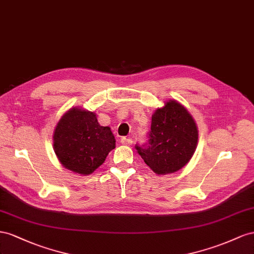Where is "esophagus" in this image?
Wrapping results in <instances>:
<instances>
[{
	"label": "esophagus",
	"mask_w": 254,
	"mask_h": 254,
	"mask_svg": "<svg viewBox=\"0 0 254 254\" xmlns=\"http://www.w3.org/2000/svg\"><path fill=\"white\" fill-rule=\"evenodd\" d=\"M120 141L122 144H126V146H129V144H132V142H133V140L131 138H127V137H122Z\"/></svg>",
	"instance_id": "esophagus-1"
}]
</instances>
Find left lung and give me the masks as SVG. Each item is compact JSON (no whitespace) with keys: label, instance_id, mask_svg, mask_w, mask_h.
<instances>
[{"label":"left lung","instance_id":"8db88e82","mask_svg":"<svg viewBox=\"0 0 254 254\" xmlns=\"http://www.w3.org/2000/svg\"><path fill=\"white\" fill-rule=\"evenodd\" d=\"M148 142L135 148L157 175L180 170L190 161L198 142L194 120L184 106L169 101L152 115Z\"/></svg>","mask_w":254,"mask_h":254}]
</instances>
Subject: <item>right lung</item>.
I'll use <instances>...</instances> for the list:
<instances>
[{
  "label": "right lung",
  "mask_w": 254,
  "mask_h": 254,
  "mask_svg": "<svg viewBox=\"0 0 254 254\" xmlns=\"http://www.w3.org/2000/svg\"><path fill=\"white\" fill-rule=\"evenodd\" d=\"M53 139L64 167L84 176L104 163L116 142L111 127H101L95 113L79 108H71L63 116Z\"/></svg>",
  "instance_id": "obj_1"
}]
</instances>
